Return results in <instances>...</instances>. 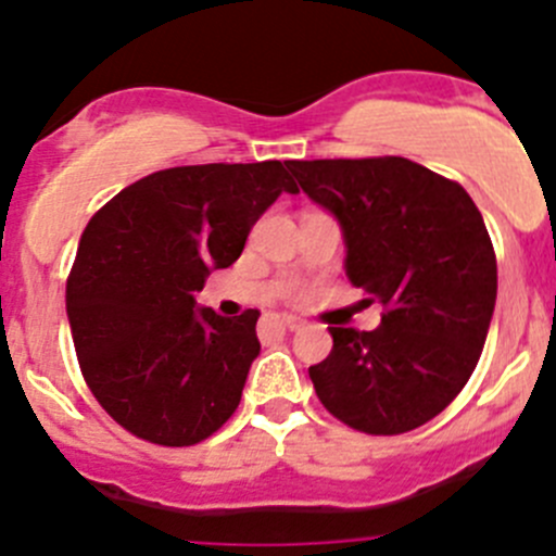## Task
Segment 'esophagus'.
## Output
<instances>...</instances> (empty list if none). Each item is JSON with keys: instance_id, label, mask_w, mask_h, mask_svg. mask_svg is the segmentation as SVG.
<instances>
[{"instance_id": "34e87169", "label": "esophagus", "mask_w": 556, "mask_h": 556, "mask_svg": "<svg viewBox=\"0 0 556 556\" xmlns=\"http://www.w3.org/2000/svg\"><path fill=\"white\" fill-rule=\"evenodd\" d=\"M279 320H282V326H285V328H290V331H299V328H304V326H306V323L301 320V317L288 315V312H285V315H279Z\"/></svg>"}]
</instances>
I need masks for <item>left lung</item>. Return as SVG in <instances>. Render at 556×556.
<instances>
[{"instance_id":"obj_1","label":"left lung","mask_w":556,"mask_h":556,"mask_svg":"<svg viewBox=\"0 0 556 556\" xmlns=\"http://www.w3.org/2000/svg\"><path fill=\"white\" fill-rule=\"evenodd\" d=\"M301 190L342 228L344 274L382 304L375 331L331 326L309 366L348 427L402 434L443 413L481 358L497 257L465 187L404 157L290 160Z\"/></svg>"}]
</instances>
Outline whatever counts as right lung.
<instances>
[{
	"mask_svg": "<svg viewBox=\"0 0 556 556\" xmlns=\"http://www.w3.org/2000/svg\"><path fill=\"white\" fill-rule=\"evenodd\" d=\"M285 165L157 170L86 225L67 279L70 331L94 399L135 438L195 445L239 407L261 312L223 317L192 293L239 261L282 192H299Z\"/></svg>",
	"mask_w": 556,
	"mask_h": 556,
	"instance_id": "right-lung-1",
	"label": "right lung"
}]
</instances>
